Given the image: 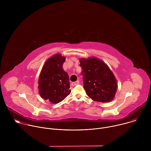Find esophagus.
<instances>
[{
	"mask_svg": "<svg viewBox=\"0 0 151 151\" xmlns=\"http://www.w3.org/2000/svg\"><path fill=\"white\" fill-rule=\"evenodd\" d=\"M79 81H75V82H72V83H71V85H72V86H73V87H74V86H76V85H78V84H79Z\"/></svg>",
	"mask_w": 151,
	"mask_h": 151,
	"instance_id": "1",
	"label": "esophagus"
}]
</instances>
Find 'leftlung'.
<instances>
[{"instance_id": "1", "label": "left lung", "mask_w": 151, "mask_h": 151, "mask_svg": "<svg viewBox=\"0 0 151 151\" xmlns=\"http://www.w3.org/2000/svg\"><path fill=\"white\" fill-rule=\"evenodd\" d=\"M83 88L92 100L110 102L115 97L118 88L116 79L107 64L95 58H81Z\"/></svg>"}]
</instances>
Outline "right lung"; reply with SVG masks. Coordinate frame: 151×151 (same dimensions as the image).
<instances>
[{
	"mask_svg": "<svg viewBox=\"0 0 151 151\" xmlns=\"http://www.w3.org/2000/svg\"><path fill=\"white\" fill-rule=\"evenodd\" d=\"M65 60L60 54L54 55L46 61L39 75V94L52 104L61 101L71 92L69 76L63 69Z\"/></svg>",
	"mask_w": 151,
	"mask_h": 151,
	"instance_id": "1",
	"label": "right lung"
}]
</instances>
